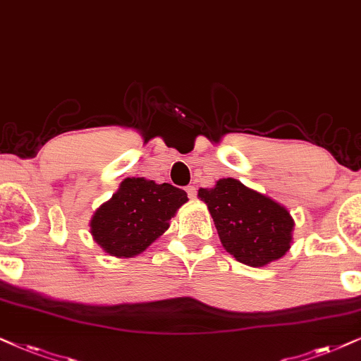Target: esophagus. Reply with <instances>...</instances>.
I'll use <instances>...</instances> for the list:
<instances>
[{
	"label": "esophagus",
	"mask_w": 361,
	"mask_h": 361,
	"mask_svg": "<svg viewBox=\"0 0 361 361\" xmlns=\"http://www.w3.org/2000/svg\"><path fill=\"white\" fill-rule=\"evenodd\" d=\"M186 193H188V198L190 200H195L196 198V188H195L193 185L186 186Z\"/></svg>",
	"instance_id": "34e87169"
}]
</instances>
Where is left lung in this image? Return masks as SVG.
<instances>
[{
  "label": "left lung",
  "instance_id": "obj_1",
  "mask_svg": "<svg viewBox=\"0 0 361 361\" xmlns=\"http://www.w3.org/2000/svg\"><path fill=\"white\" fill-rule=\"evenodd\" d=\"M221 245L240 263L264 267L290 250L295 221L275 200L245 186L235 178L218 180L213 188H200Z\"/></svg>",
  "mask_w": 361,
  "mask_h": 361
}]
</instances>
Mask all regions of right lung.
I'll return each instance as SVG.
<instances>
[{"mask_svg": "<svg viewBox=\"0 0 361 361\" xmlns=\"http://www.w3.org/2000/svg\"><path fill=\"white\" fill-rule=\"evenodd\" d=\"M188 202L186 191L147 178H126L90 221V233L104 253L131 258L148 248L170 226L178 208Z\"/></svg>", "mask_w": 361, "mask_h": 361, "instance_id": "1", "label": "right lung"}]
</instances>
